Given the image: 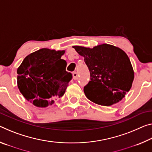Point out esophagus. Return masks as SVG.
<instances>
[{"label": "esophagus", "instance_id": "esophagus-1", "mask_svg": "<svg viewBox=\"0 0 152 152\" xmlns=\"http://www.w3.org/2000/svg\"><path fill=\"white\" fill-rule=\"evenodd\" d=\"M78 74L76 72H73V78L74 80H76V79H78Z\"/></svg>", "mask_w": 152, "mask_h": 152}]
</instances>
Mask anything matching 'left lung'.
I'll use <instances>...</instances> for the list:
<instances>
[{"instance_id":"8db88e82","label":"left lung","mask_w":152,"mask_h":152,"mask_svg":"<svg viewBox=\"0 0 152 152\" xmlns=\"http://www.w3.org/2000/svg\"><path fill=\"white\" fill-rule=\"evenodd\" d=\"M85 57L91 81L84 87L89 100L110 106L119 102L129 92L134 80V71L128 55L113 45L103 44L93 49L74 46Z\"/></svg>"}]
</instances>
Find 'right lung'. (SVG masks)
I'll return each instance as SVG.
<instances>
[{
    "instance_id": "add662e5",
    "label": "right lung",
    "mask_w": 152,
    "mask_h": 152,
    "mask_svg": "<svg viewBox=\"0 0 152 152\" xmlns=\"http://www.w3.org/2000/svg\"><path fill=\"white\" fill-rule=\"evenodd\" d=\"M65 50L41 49L28 55L18 68V86L29 102L38 107L52 105L66 92L72 75L61 57Z\"/></svg>"
}]
</instances>
